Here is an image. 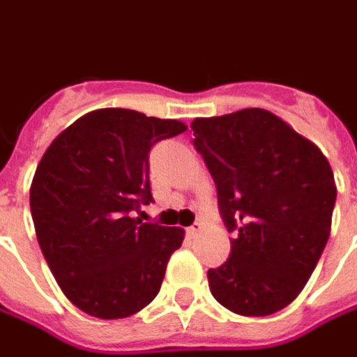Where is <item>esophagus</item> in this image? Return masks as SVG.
<instances>
[{
	"instance_id": "34e87169",
	"label": "esophagus",
	"mask_w": 357,
	"mask_h": 357,
	"mask_svg": "<svg viewBox=\"0 0 357 357\" xmlns=\"http://www.w3.org/2000/svg\"><path fill=\"white\" fill-rule=\"evenodd\" d=\"M202 223H198V221H196V223H192V225H190V227H186V235H188V237H198V235H200V233H202Z\"/></svg>"
}]
</instances>
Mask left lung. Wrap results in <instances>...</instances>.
<instances>
[{
    "label": "left lung",
    "instance_id": "8db88e82",
    "mask_svg": "<svg viewBox=\"0 0 357 357\" xmlns=\"http://www.w3.org/2000/svg\"><path fill=\"white\" fill-rule=\"evenodd\" d=\"M190 128L235 231L227 262L208 270L211 296L245 317L276 313L301 294L331 235L328 159L264 108L196 118Z\"/></svg>",
    "mask_w": 357,
    "mask_h": 357
}]
</instances>
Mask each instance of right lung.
Segmentation results:
<instances>
[{
  "mask_svg": "<svg viewBox=\"0 0 357 357\" xmlns=\"http://www.w3.org/2000/svg\"><path fill=\"white\" fill-rule=\"evenodd\" d=\"M186 130L128 108L77 118L43 155L31 184L36 239L58 286L97 319H124L159 294L184 229L142 223L153 202L151 147Z\"/></svg>",
  "mask_w": 357,
  "mask_h": 357,
  "instance_id": "1",
  "label": "right lung"
}]
</instances>
